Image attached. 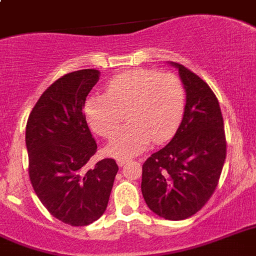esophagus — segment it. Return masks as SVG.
Segmentation results:
<instances>
[{
  "label": "esophagus",
  "mask_w": 256,
  "mask_h": 256,
  "mask_svg": "<svg viewBox=\"0 0 256 256\" xmlns=\"http://www.w3.org/2000/svg\"><path fill=\"white\" fill-rule=\"evenodd\" d=\"M126 162H128V159H124V158H119L116 160V163H118V166H119V167H123L124 164H126Z\"/></svg>",
  "instance_id": "obj_1"
}]
</instances>
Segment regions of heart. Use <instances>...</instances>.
<instances>
[{"mask_svg": "<svg viewBox=\"0 0 256 256\" xmlns=\"http://www.w3.org/2000/svg\"><path fill=\"white\" fill-rule=\"evenodd\" d=\"M184 84L174 74L156 70H134L118 75L106 85V94L86 98L85 119L102 137H111L128 112L130 124L112 137L107 152L130 158L142 152L152 141L171 138L185 111Z\"/></svg>", "mask_w": 256, "mask_h": 256, "instance_id": "heart-1", "label": "heart"}]
</instances>
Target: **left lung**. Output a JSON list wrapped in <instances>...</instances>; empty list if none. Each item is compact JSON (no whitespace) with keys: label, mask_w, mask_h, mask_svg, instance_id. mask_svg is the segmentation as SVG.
<instances>
[{"label":"left lung","mask_w":256,"mask_h":256,"mask_svg":"<svg viewBox=\"0 0 256 256\" xmlns=\"http://www.w3.org/2000/svg\"><path fill=\"white\" fill-rule=\"evenodd\" d=\"M178 70L186 92L184 116L174 138L142 166L144 200L167 220L198 212L215 192L226 156L224 120L219 101L207 82L182 64Z\"/></svg>","instance_id":"1"}]
</instances>
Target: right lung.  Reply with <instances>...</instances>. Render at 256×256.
I'll return each instance as SVG.
<instances>
[{"label": "right lung", "mask_w": 256, "mask_h": 256, "mask_svg": "<svg viewBox=\"0 0 256 256\" xmlns=\"http://www.w3.org/2000/svg\"><path fill=\"white\" fill-rule=\"evenodd\" d=\"M98 70L70 72L50 85L32 108L26 128L28 174L38 200L54 218L72 226H89L106 211L116 162L86 163L97 152L84 115Z\"/></svg>", "instance_id": "1"}]
</instances>
